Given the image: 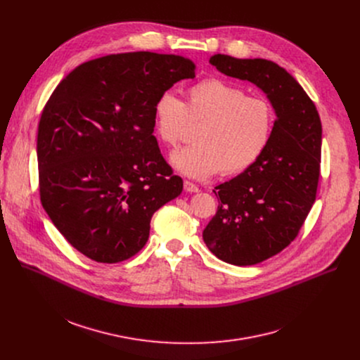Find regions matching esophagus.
Instances as JSON below:
<instances>
[{
  "instance_id": "obj_1",
  "label": "esophagus",
  "mask_w": 360,
  "mask_h": 360,
  "mask_svg": "<svg viewBox=\"0 0 360 360\" xmlns=\"http://www.w3.org/2000/svg\"><path fill=\"white\" fill-rule=\"evenodd\" d=\"M184 189L186 191V192H198L199 191V188L193 184V182H191V181H184Z\"/></svg>"
}]
</instances>
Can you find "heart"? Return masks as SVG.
I'll use <instances>...</instances> for the list:
<instances>
[{"instance_id":"obj_1","label":"heart","mask_w":360,"mask_h":360,"mask_svg":"<svg viewBox=\"0 0 360 360\" xmlns=\"http://www.w3.org/2000/svg\"><path fill=\"white\" fill-rule=\"evenodd\" d=\"M275 110L264 96L218 78H207L188 88L186 105L174 92L165 91L153 104V124L158 138L175 146L189 122L202 124L196 143L172 153V165L185 176L203 179L218 172L233 175L258 161L268 148Z\"/></svg>"}]
</instances>
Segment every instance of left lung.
<instances>
[{"instance_id": "8db88e82", "label": "left lung", "mask_w": 360, "mask_h": 360, "mask_svg": "<svg viewBox=\"0 0 360 360\" xmlns=\"http://www.w3.org/2000/svg\"><path fill=\"white\" fill-rule=\"evenodd\" d=\"M210 63L228 77L262 89L276 120L262 157L215 186L218 211L202 238L221 261L249 266L283 250L299 233L316 199L322 124L314 101L278 64L224 54Z\"/></svg>"}]
</instances>
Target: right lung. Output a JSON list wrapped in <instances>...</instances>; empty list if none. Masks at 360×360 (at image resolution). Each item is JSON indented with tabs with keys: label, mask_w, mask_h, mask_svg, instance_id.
<instances>
[{
	"label": "right lung",
	"mask_w": 360,
	"mask_h": 360,
	"mask_svg": "<svg viewBox=\"0 0 360 360\" xmlns=\"http://www.w3.org/2000/svg\"><path fill=\"white\" fill-rule=\"evenodd\" d=\"M186 78L195 64L181 56L112 54L78 65L49 96L37 138L41 203L86 258L129 259L152 215L181 195L152 135L153 104Z\"/></svg>",
	"instance_id": "obj_1"
}]
</instances>
